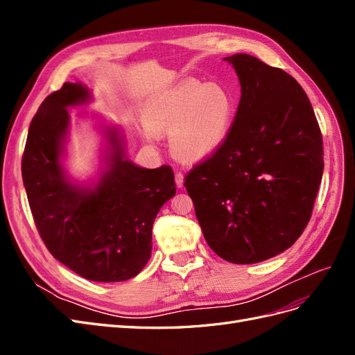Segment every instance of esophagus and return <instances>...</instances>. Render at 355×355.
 Here are the masks:
<instances>
[{
  "label": "esophagus",
  "instance_id": "34e87169",
  "mask_svg": "<svg viewBox=\"0 0 355 355\" xmlns=\"http://www.w3.org/2000/svg\"><path fill=\"white\" fill-rule=\"evenodd\" d=\"M175 182H176V187H178V188L184 187V175H182V173H176V175H175Z\"/></svg>",
  "mask_w": 355,
  "mask_h": 355
}]
</instances>
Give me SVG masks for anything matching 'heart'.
Wrapping results in <instances>:
<instances>
[{
	"label": "heart",
	"instance_id": "b5f03b06",
	"mask_svg": "<svg viewBox=\"0 0 355 355\" xmlns=\"http://www.w3.org/2000/svg\"><path fill=\"white\" fill-rule=\"evenodd\" d=\"M235 115L234 94L220 84L184 83L148 102L149 130L170 137V149L184 163H200L227 139Z\"/></svg>",
	"mask_w": 355,
	"mask_h": 355
}]
</instances>
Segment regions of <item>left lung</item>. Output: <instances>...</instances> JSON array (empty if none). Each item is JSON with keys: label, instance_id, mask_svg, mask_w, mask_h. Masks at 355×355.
I'll return each mask as SVG.
<instances>
[{"label": "left lung", "instance_id": "1", "mask_svg": "<svg viewBox=\"0 0 355 355\" xmlns=\"http://www.w3.org/2000/svg\"><path fill=\"white\" fill-rule=\"evenodd\" d=\"M241 84L230 133L192 166L185 188L210 249L256 263L288 249L313 214L323 176V136L300 84L249 55L225 58Z\"/></svg>", "mask_w": 355, "mask_h": 355}]
</instances>
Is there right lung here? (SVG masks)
Listing matches in <instances>:
<instances>
[{
    "mask_svg": "<svg viewBox=\"0 0 355 355\" xmlns=\"http://www.w3.org/2000/svg\"><path fill=\"white\" fill-rule=\"evenodd\" d=\"M87 98L83 85L65 83L40 105L22 157L24 185L40 237L53 257L87 280L124 282L151 257L153 223L176 194L175 175L170 166H135L112 132L111 168L99 185L80 189L67 182L60 166L67 108Z\"/></svg>",
    "mask_w": 355,
    "mask_h": 355,
    "instance_id": "right-lung-1",
    "label": "right lung"
}]
</instances>
